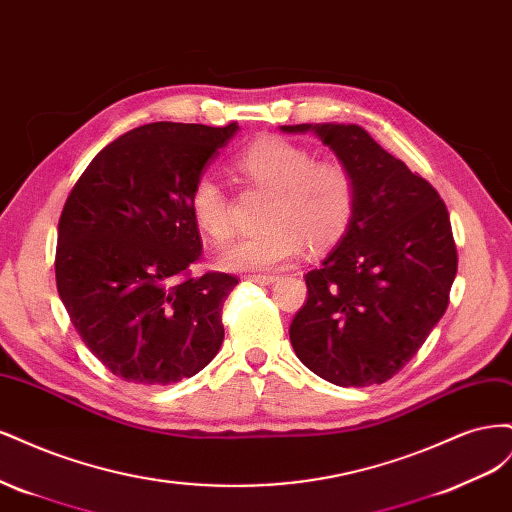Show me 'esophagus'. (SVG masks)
I'll return each mask as SVG.
<instances>
[{"label":"esophagus","instance_id":"obj_1","mask_svg":"<svg viewBox=\"0 0 512 512\" xmlns=\"http://www.w3.org/2000/svg\"><path fill=\"white\" fill-rule=\"evenodd\" d=\"M280 280V275L269 273V275H245V282H254V284H262V286H269L273 282Z\"/></svg>","mask_w":512,"mask_h":512}]
</instances>
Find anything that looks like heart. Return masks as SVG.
<instances>
[{"label":"heart","mask_w":512,"mask_h":512,"mask_svg":"<svg viewBox=\"0 0 512 512\" xmlns=\"http://www.w3.org/2000/svg\"><path fill=\"white\" fill-rule=\"evenodd\" d=\"M237 173L252 188L269 192L262 205V230L243 237L222 256V267L258 273L284 265L303 243L312 252L327 250L344 237L354 215V179L346 164L314 160V153L280 136L260 138L235 160ZM194 224L215 245L235 230L228 192L209 175L190 192Z\"/></svg>","instance_id":"b5f03b06"}]
</instances>
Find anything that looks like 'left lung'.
Returning <instances> with one entry per match:
<instances>
[{
  "instance_id": "1",
  "label": "left lung",
  "mask_w": 512,
  "mask_h": 512,
  "mask_svg": "<svg viewBox=\"0 0 512 512\" xmlns=\"http://www.w3.org/2000/svg\"><path fill=\"white\" fill-rule=\"evenodd\" d=\"M354 179V215L337 250L305 275L292 318L301 363L337 386L391 380L425 344L457 275L451 218L436 188L384 151L361 126L301 123Z\"/></svg>"
}]
</instances>
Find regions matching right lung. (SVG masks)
Segmentation results:
<instances>
[{"label":"right lung","instance_id":"1","mask_svg":"<svg viewBox=\"0 0 512 512\" xmlns=\"http://www.w3.org/2000/svg\"><path fill=\"white\" fill-rule=\"evenodd\" d=\"M237 128H134L106 145L68 194L57 226V292L85 346L121 380L181 382L222 346V307L239 280L192 275L203 241L190 192Z\"/></svg>","mask_w":512,"mask_h":512}]
</instances>
